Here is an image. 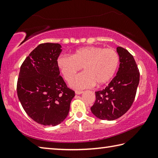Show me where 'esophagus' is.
<instances>
[{
	"label": "esophagus",
	"instance_id": "esophagus-1",
	"mask_svg": "<svg viewBox=\"0 0 158 158\" xmlns=\"http://www.w3.org/2000/svg\"><path fill=\"white\" fill-rule=\"evenodd\" d=\"M75 93L77 95H81V93H83V91H82V90H76Z\"/></svg>",
	"mask_w": 158,
	"mask_h": 158
}]
</instances>
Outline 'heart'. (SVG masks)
<instances>
[{
    "label": "heart",
    "mask_w": 158,
    "mask_h": 158,
    "mask_svg": "<svg viewBox=\"0 0 158 158\" xmlns=\"http://www.w3.org/2000/svg\"><path fill=\"white\" fill-rule=\"evenodd\" d=\"M118 53L113 49L85 47L76 50L71 57L60 56L57 65L67 81H69L81 67L84 73L69 82L74 89H84L95 84L101 85L110 81L119 65Z\"/></svg>",
    "instance_id": "obj_1"
}]
</instances>
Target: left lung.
<instances>
[{"instance_id":"left-lung-1","label":"left lung","mask_w":158,"mask_h":158,"mask_svg":"<svg viewBox=\"0 0 158 158\" xmlns=\"http://www.w3.org/2000/svg\"><path fill=\"white\" fill-rule=\"evenodd\" d=\"M116 51L121 63L116 76L105 89L95 92L96 100L90 108L102 120L113 121L126 113L132 105L139 83V71L133 56L121 47Z\"/></svg>"}]
</instances>
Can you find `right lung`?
I'll list each match as a JSON object with an SVG mask.
<instances>
[{"instance_id": "obj_1", "label": "right lung", "mask_w": 158, "mask_h": 158, "mask_svg": "<svg viewBox=\"0 0 158 158\" xmlns=\"http://www.w3.org/2000/svg\"><path fill=\"white\" fill-rule=\"evenodd\" d=\"M62 52L58 43H43L20 68L17 95L23 109L37 123L55 126L68 116L74 91L67 86L57 65Z\"/></svg>"}]
</instances>
